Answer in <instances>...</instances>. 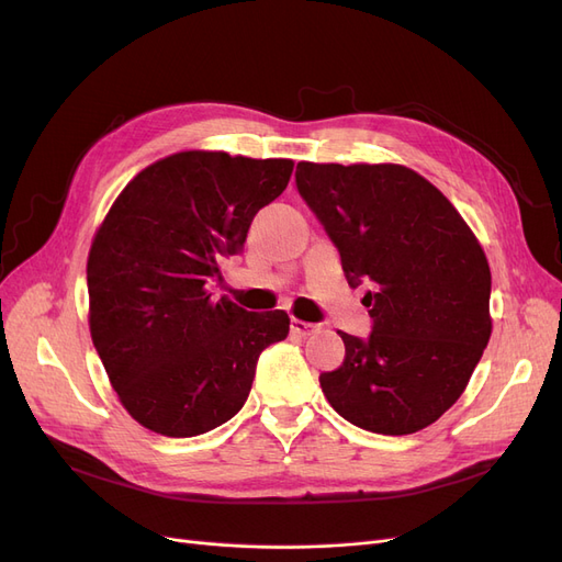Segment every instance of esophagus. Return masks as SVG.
<instances>
[{
	"label": "esophagus",
	"instance_id": "esophagus-1",
	"mask_svg": "<svg viewBox=\"0 0 562 562\" xmlns=\"http://www.w3.org/2000/svg\"><path fill=\"white\" fill-rule=\"evenodd\" d=\"M316 330H318L316 323H310V321H300V318H291V333H293V335L307 337V335H314Z\"/></svg>",
	"mask_w": 562,
	"mask_h": 562
}]
</instances>
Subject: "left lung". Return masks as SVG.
Returning <instances> with one entry per match:
<instances>
[{"label": "left lung", "instance_id": "obj_1", "mask_svg": "<svg viewBox=\"0 0 562 562\" xmlns=\"http://www.w3.org/2000/svg\"><path fill=\"white\" fill-rule=\"evenodd\" d=\"M295 182L347 281L372 283L363 297L372 333H339L345 361L321 372L323 394L372 434L429 427L462 396L492 333L479 239L429 180L398 164L300 161Z\"/></svg>", "mask_w": 562, "mask_h": 562}]
</instances>
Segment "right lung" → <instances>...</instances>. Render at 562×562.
<instances>
[{
	"label": "right lung",
	"instance_id": "add662e5",
	"mask_svg": "<svg viewBox=\"0 0 562 562\" xmlns=\"http://www.w3.org/2000/svg\"><path fill=\"white\" fill-rule=\"evenodd\" d=\"M291 173V159L178 151L135 176L98 227L87 265L91 339L145 429L190 438L232 419L260 353L291 330L281 310L246 312L209 291Z\"/></svg>",
	"mask_w": 562,
	"mask_h": 562
}]
</instances>
